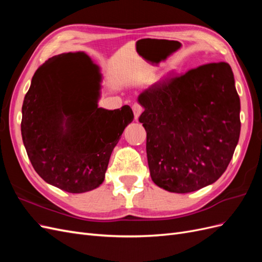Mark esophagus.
I'll use <instances>...</instances> for the list:
<instances>
[{
    "mask_svg": "<svg viewBox=\"0 0 262 262\" xmlns=\"http://www.w3.org/2000/svg\"><path fill=\"white\" fill-rule=\"evenodd\" d=\"M132 110H133V114H134V118H136V120L139 118V116L141 115V113L143 112V107H142L139 102H134L132 105Z\"/></svg>",
    "mask_w": 262,
    "mask_h": 262,
    "instance_id": "34e87169",
    "label": "esophagus"
}]
</instances>
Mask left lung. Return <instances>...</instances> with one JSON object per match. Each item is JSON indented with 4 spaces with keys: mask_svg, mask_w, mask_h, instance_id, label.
I'll return each mask as SVG.
<instances>
[{
    "mask_svg": "<svg viewBox=\"0 0 262 262\" xmlns=\"http://www.w3.org/2000/svg\"><path fill=\"white\" fill-rule=\"evenodd\" d=\"M150 177L167 191L213 184L231 162L241 133V101L226 62L171 73L139 96Z\"/></svg>",
    "mask_w": 262,
    "mask_h": 262,
    "instance_id": "1",
    "label": "left lung"
}]
</instances>
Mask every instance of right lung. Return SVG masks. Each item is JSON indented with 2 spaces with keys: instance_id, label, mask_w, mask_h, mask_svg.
Wrapping results in <instances>:
<instances>
[{
  "instance_id": "obj_1",
  "label": "right lung",
  "mask_w": 262,
  "mask_h": 262,
  "mask_svg": "<svg viewBox=\"0 0 262 262\" xmlns=\"http://www.w3.org/2000/svg\"><path fill=\"white\" fill-rule=\"evenodd\" d=\"M75 53L46 61L35 72L21 108V137L36 172L46 182L71 193L97 188L105 178L110 155L133 120L130 106L97 107L100 74L89 82L71 70Z\"/></svg>"
}]
</instances>
